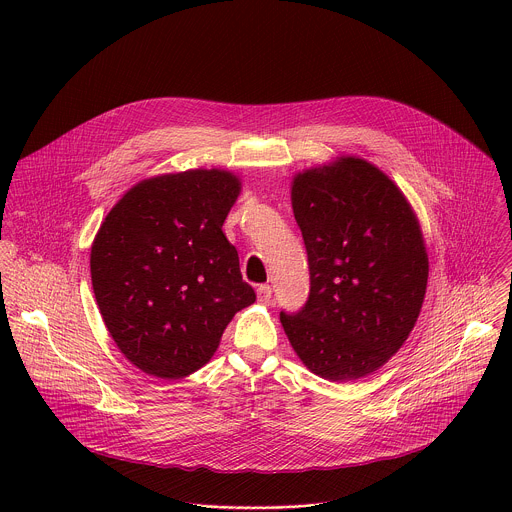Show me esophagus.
Here are the masks:
<instances>
[{
    "label": "esophagus",
    "instance_id": "34e87169",
    "mask_svg": "<svg viewBox=\"0 0 512 512\" xmlns=\"http://www.w3.org/2000/svg\"><path fill=\"white\" fill-rule=\"evenodd\" d=\"M256 292H258V301H260V303H264V305H270V303H272V288H270V286H266V284H264V286H258Z\"/></svg>",
    "mask_w": 512,
    "mask_h": 512
}]
</instances>
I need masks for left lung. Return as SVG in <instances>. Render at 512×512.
Returning <instances> with one entry per match:
<instances>
[{
	"mask_svg": "<svg viewBox=\"0 0 512 512\" xmlns=\"http://www.w3.org/2000/svg\"><path fill=\"white\" fill-rule=\"evenodd\" d=\"M309 295L280 313L293 351L327 380H355L408 339L426 295L428 254L400 189L359 157L293 179Z\"/></svg>",
	"mask_w": 512,
	"mask_h": 512,
	"instance_id": "8db88e82",
	"label": "left lung"
}]
</instances>
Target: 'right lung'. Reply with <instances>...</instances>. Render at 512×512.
<instances>
[{
	"mask_svg": "<svg viewBox=\"0 0 512 512\" xmlns=\"http://www.w3.org/2000/svg\"><path fill=\"white\" fill-rule=\"evenodd\" d=\"M240 181L219 169L146 179L102 222L90 274L124 357L157 378L207 365L236 311L256 301L222 222Z\"/></svg>",
	"mask_w": 512,
	"mask_h": 512,
	"instance_id": "right-lung-1",
	"label": "right lung"
}]
</instances>
